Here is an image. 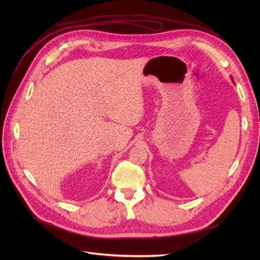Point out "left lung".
<instances>
[{
	"label": "left lung",
	"mask_w": 260,
	"mask_h": 260,
	"mask_svg": "<svg viewBox=\"0 0 260 260\" xmlns=\"http://www.w3.org/2000/svg\"><path fill=\"white\" fill-rule=\"evenodd\" d=\"M231 80H232V82H233V83H234V80H233V77H231Z\"/></svg>",
	"instance_id": "1"
}]
</instances>
